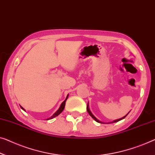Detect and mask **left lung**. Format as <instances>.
I'll use <instances>...</instances> for the list:
<instances>
[{
  "label": "left lung",
  "instance_id": "left-lung-1",
  "mask_svg": "<svg viewBox=\"0 0 155 155\" xmlns=\"http://www.w3.org/2000/svg\"><path fill=\"white\" fill-rule=\"evenodd\" d=\"M87 111L88 112V114H90V115H91V116L92 117V118H93L94 120H95L96 122H100V123H104V124H106L105 122H101V121H100V120H99L97 118V117L94 116V115L92 114V112L91 111V110H90V108H89V104L87 103ZM131 111V110H130ZM129 111V112H130ZM129 113L127 114L126 115H124V117H121V118H119V119H117V120H114V121H112V122H107V124H110V123H114V122H118V121H120V120H122V119H124V117H125L128 114H129Z\"/></svg>",
  "mask_w": 155,
  "mask_h": 155
}]
</instances>
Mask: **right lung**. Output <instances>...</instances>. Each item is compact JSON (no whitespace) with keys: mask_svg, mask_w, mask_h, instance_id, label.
<instances>
[{"mask_svg":"<svg viewBox=\"0 0 155 155\" xmlns=\"http://www.w3.org/2000/svg\"><path fill=\"white\" fill-rule=\"evenodd\" d=\"M68 96H69V94H68V95H67V97H66V98H65V100H64L63 102H62V104H61V106H60V107H59V108L56 111H55L54 114H53V115H51V116L50 117H48V118H47V119H46V120H51V119H53V118H54L55 117H56V116H58V115L59 114H61V113H62V111H63V110H64V106H65V102H66V100H68ZM21 107V106H20ZM21 108H22L23 110H24V111H26V110H25V109L24 108H23L22 107H21Z\"/></svg>","mask_w":155,"mask_h":155,"instance_id":"right-lung-1","label":"right lung"}]
</instances>
